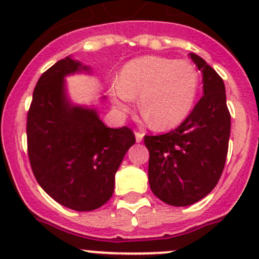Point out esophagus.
<instances>
[{
  "mask_svg": "<svg viewBox=\"0 0 259 259\" xmlns=\"http://www.w3.org/2000/svg\"><path fill=\"white\" fill-rule=\"evenodd\" d=\"M144 138V133L142 132H135V139H137V143H140Z\"/></svg>",
  "mask_w": 259,
  "mask_h": 259,
  "instance_id": "esophagus-1",
  "label": "esophagus"
}]
</instances>
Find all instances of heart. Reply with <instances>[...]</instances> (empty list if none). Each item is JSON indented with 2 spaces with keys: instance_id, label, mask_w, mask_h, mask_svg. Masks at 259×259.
Here are the masks:
<instances>
[{
  "instance_id": "b5f03b06",
  "label": "heart",
  "mask_w": 259,
  "mask_h": 259,
  "mask_svg": "<svg viewBox=\"0 0 259 259\" xmlns=\"http://www.w3.org/2000/svg\"><path fill=\"white\" fill-rule=\"evenodd\" d=\"M199 91V74L185 60L143 56L124 65L119 80L109 88L114 108L124 115L139 95V108L156 129L182 124L193 111Z\"/></svg>"
}]
</instances>
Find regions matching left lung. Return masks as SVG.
Segmentation results:
<instances>
[{
	"label": "left lung",
	"mask_w": 259,
	"mask_h": 259,
	"mask_svg": "<svg viewBox=\"0 0 259 259\" xmlns=\"http://www.w3.org/2000/svg\"><path fill=\"white\" fill-rule=\"evenodd\" d=\"M203 75V96L177 129L145 135L151 192L176 207L194 204L208 195L223 173L231 134L222 77L204 60L189 55Z\"/></svg>",
	"instance_id": "1"
}]
</instances>
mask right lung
<instances>
[{
	"label": "right lung",
	"mask_w": 259,
	"mask_h": 259,
	"mask_svg": "<svg viewBox=\"0 0 259 259\" xmlns=\"http://www.w3.org/2000/svg\"><path fill=\"white\" fill-rule=\"evenodd\" d=\"M88 66L65 57L38 79L27 113V153L44 190L77 211L100 208L114 193L115 173L135 143L127 126L111 129L95 109L71 105L65 76Z\"/></svg>",
	"instance_id": "add662e5"
}]
</instances>
